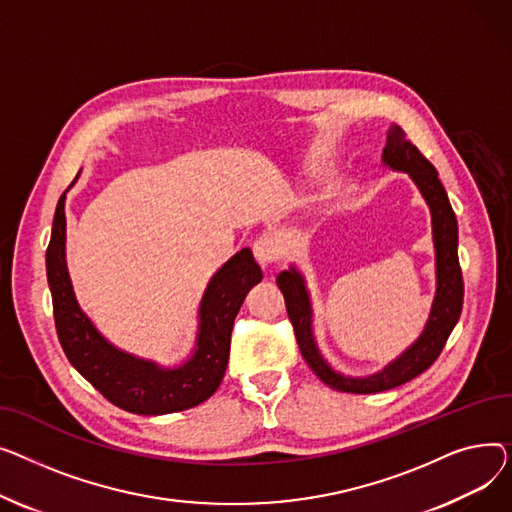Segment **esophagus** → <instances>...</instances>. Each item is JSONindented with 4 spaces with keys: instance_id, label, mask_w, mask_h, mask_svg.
<instances>
[{
    "instance_id": "obj_1",
    "label": "esophagus",
    "mask_w": 512,
    "mask_h": 512,
    "mask_svg": "<svg viewBox=\"0 0 512 512\" xmlns=\"http://www.w3.org/2000/svg\"><path fill=\"white\" fill-rule=\"evenodd\" d=\"M252 252H254L256 262L264 268L268 264H273L281 256V244H279V239L273 235H260L252 246Z\"/></svg>"
}]
</instances>
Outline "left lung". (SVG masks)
<instances>
[{"mask_svg": "<svg viewBox=\"0 0 512 512\" xmlns=\"http://www.w3.org/2000/svg\"><path fill=\"white\" fill-rule=\"evenodd\" d=\"M382 163L393 171H403L411 177L419 194L430 206L432 215V239L436 256V293L430 308L428 322L419 335L401 355L386 364L382 370L368 376H349L337 372L326 362L318 349L314 337V310L312 297L302 275L295 264L277 277V285L285 297L289 320L295 330V339L308 366L328 386L343 393L372 395L382 390L401 386L422 372H426L440 355L448 335L453 333L463 308V277L459 266V227L453 206L448 202L446 190L440 184L434 165L419 153V150L405 138L399 126H390L386 134V146L382 150Z\"/></svg>", "mask_w": 512, "mask_h": 512, "instance_id": "1", "label": "left lung"}]
</instances>
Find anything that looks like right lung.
<instances>
[{
    "mask_svg": "<svg viewBox=\"0 0 512 512\" xmlns=\"http://www.w3.org/2000/svg\"><path fill=\"white\" fill-rule=\"evenodd\" d=\"M45 262L57 337L70 364L107 401L136 415L184 411L215 393L227 370L233 320L248 291L262 281L250 248L231 256L202 293L192 353L169 368L109 343L78 306L66 264V192L55 208Z\"/></svg>",
    "mask_w": 512,
    "mask_h": 512,
    "instance_id": "right-lung-1",
    "label": "right lung"
}]
</instances>
